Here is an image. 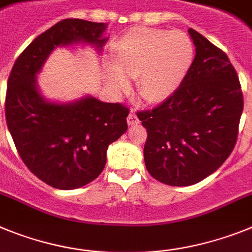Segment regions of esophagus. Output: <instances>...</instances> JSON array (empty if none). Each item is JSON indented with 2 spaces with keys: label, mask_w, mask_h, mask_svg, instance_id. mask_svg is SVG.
<instances>
[{
  "label": "esophagus",
  "mask_w": 252,
  "mask_h": 252,
  "mask_svg": "<svg viewBox=\"0 0 252 252\" xmlns=\"http://www.w3.org/2000/svg\"><path fill=\"white\" fill-rule=\"evenodd\" d=\"M126 122H128L129 126H135V124L139 123V119L138 117H137V114L134 113V111H130L128 115V118H126Z\"/></svg>",
  "instance_id": "obj_1"
}]
</instances>
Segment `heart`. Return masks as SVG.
Masks as SVG:
<instances>
[{
	"label": "heart",
	"mask_w": 252,
	"mask_h": 252,
	"mask_svg": "<svg viewBox=\"0 0 252 252\" xmlns=\"http://www.w3.org/2000/svg\"><path fill=\"white\" fill-rule=\"evenodd\" d=\"M194 58L191 39L180 30L138 26L124 32L114 44L113 63L117 72L109 76L118 91L129 89V78H137L138 95L156 104L170 99L187 77Z\"/></svg>",
	"instance_id": "1"
}]
</instances>
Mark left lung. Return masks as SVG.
Segmentation results:
<instances>
[{"label":"left lung","mask_w":252,"mask_h":252,"mask_svg":"<svg viewBox=\"0 0 252 252\" xmlns=\"http://www.w3.org/2000/svg\"><path fill=\"white\" fill-rule=\"evenodd\" d=\"M195 58L170 99L138 111L147 129L144 163L152 178L189 187L213 174L228 158L238 135L244 96L227 54L194 29Z\"/></svg>","instance_id":"1"}]
</instances>
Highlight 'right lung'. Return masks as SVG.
Listing matches in <instances>:
<instances>
[{
    "label": "right lung",
    "instance_id": "1",
    "mask_svg": "<svg viewBox=\"0 0 252 252\" xmlns=\"http://www.w3.org/2000/svg\"><path fill=\"white\" fill-rule=\"evenodd\" d=\"M106 24L65 19L34 39L17 57L7 81L5 114L16 150L30 171L56 189L72 190L95 180L109 144L128 129L129 109L85 96L48 101L36 74L57 47L90 44L100 50Z\"/></svg>",
    "mask_w": 252,
    "mask_h": 252
}]
</instances>
